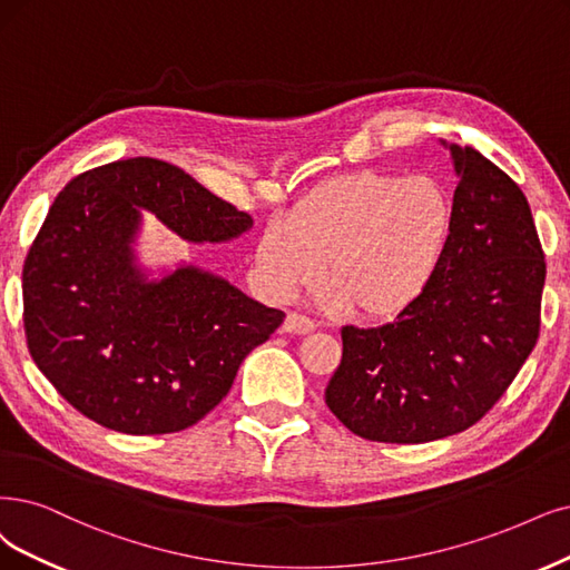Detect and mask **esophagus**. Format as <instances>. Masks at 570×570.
<instances>
[{"label": "esophagus", "instance_id": "esophagus-1", "mask_svg": "<svg viewBox=\"0 0 570 570\" xmlns=\"http://www.w3.org/2000/svg\"><path fill=\"white\" fill-rule=\"evenodd\" d=\"M282 328H284V333L305 335V333H312V331H314V322H312L309 317H303V314H298V312H288Z\"/></svg>", "mask_w": 570, "mask_h": 570}]
</instances>
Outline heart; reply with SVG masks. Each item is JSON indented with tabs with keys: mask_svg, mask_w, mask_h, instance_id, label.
I'll list each match as a JSON object with an SVG mask.
<instances>
[{
	"mask_svg": "<svg viewBox=\"0 0 570 570\" xmlns=\"http://www.w3.org/2000/svg\"><path fill=\"white\" fill-rule=\"evenodd\" d=\"M455 204L432 176L356 171L305 195L256 244V269L274 298H291L322 277L324 305L387 320L423 296L444 261Z\"/></svg>",
	"mask_w": 570,
	"mask_h": 570,
	"instance_id": "obj_1",
	"label": "heart"
}]
</instances>
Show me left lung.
<instances>
[{
    "instance_id": "1",
    "label": "left lung",
    "mask_w": 570,
    "mask_h": 570,
    "mask_svg": "<svg viewBox=\"0 0 570 570\" xmlns=\"http://www.w3.org/2000/svg\"><path fill=\"white\" fill-rule=\"evenodd\" d=\"M441 145L458 176L444 261L394 322L343 326V360L326 385L333 415L385 444H425L472 428L540 333L544 256L529 202L474 147Z\"/></svg>"
}]
</instances>
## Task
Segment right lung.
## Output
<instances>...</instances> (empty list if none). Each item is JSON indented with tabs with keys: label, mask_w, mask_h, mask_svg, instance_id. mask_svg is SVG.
<instances>
[{
	"label": "right lung",
	"mask_w": 570,
	"mask_h": 570,
	"mask_svg": "<svg viewBox=\"0 0 570 570\" xmlns=\"http://www.w3.org/2000/svg\"><path fill=\"white\" fill-rule=\"evenodd\" d=\"M142 210L193 244L253 227L174 164L98 166L49 208L23 267V322L37 368L79 413L124 434H168L223 402L284 312L193 263L155 277L136 253Z\"/></svg>",
	"instance_id": "obj_1"
}]
</instances>
